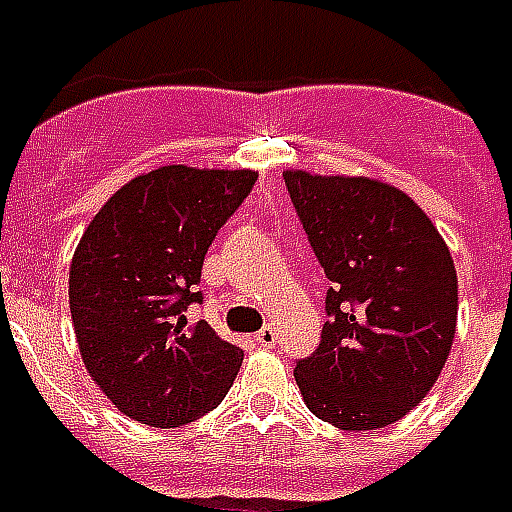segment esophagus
Returning <instances> with one entry per match:
<instances>
[{
    "label": "esophagus",
    "instance_id": "esophagus-1",
    "mask_svg": "<svg viewBox=\"0 0 512 512\" xmlns=\"http://www.w3.org/2000/svg\"><path fill=\"white\" fill-rule=\"evenodd\" d=\"M257 344H263V347H274L276 344V331L271 328V325H266V328H260V331L255 333Z\"/></svg>",
    "mask_w": 512,
    "mask_h": 512
}]
</instances>
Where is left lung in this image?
Masks as SVG:
<instances>
[{"label":"left lung","mask_w":512,"mask_h":512,"mask_svg":"<svg viewBox=\"0 0 512 512\" xmlns=\"http://www.w3.org/2000/svg\"><path fill=\"white\" fill-rule=\"evenodd\" d=\"M282 176L331 282L323 342L295 363V382L312 415L336 429H382L418 407L445 369L458 317L450 249L393 184Z\"/></svg>","instance_id":"8db88e82"}]
</instances>
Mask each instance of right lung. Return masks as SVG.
Returning a JSON list of instances; mask_svg holds the SVG:
<instances>
[{"mask_svg": "<svg viewBox=\"0 0 512 512\" xmlns=\"http://www.w3.org/2000/svg\"><path fill=\"white\" fill-rule=\"evenodd\" d=\"M255 170L162 165L113 192L70 263V314L83 366L127 418L157 429L225 399L244 350L189 323L200 268Z\"/></svg>", "mask_w": 512, "mask_h": 512, "instance_id": "right-lung-1", "label": "right lung"}]
</instances>
